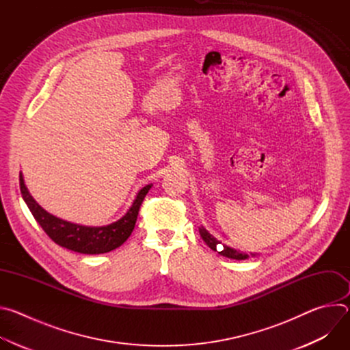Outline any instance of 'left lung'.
Instances as JSON below:
<instances>
[{
    "mask_svg": "<svg viewBox=\"0 0 350 350\" xmlns=\"http://www.w3.org/2000/svg\"><path fill=\"white\" fill-rule=\"evenodd\" d=\"M199 234H201L202 239L205 241V243L212 249V251H219V254L224 258H228V259H235V260H245L249 258V255L243 254V252H239L237 251V249L234 247H230L227 245H220V242L205 228V227H199ZM252 256H256V254H251Z\"/></svg>",
    "mask_w": 350,
    "mask_h": 350,
    "instance_id": "obj_1",
    "label": "left lung"
}]
</instances>
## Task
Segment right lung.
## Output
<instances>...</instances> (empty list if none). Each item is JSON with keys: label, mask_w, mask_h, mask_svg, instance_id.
<instances>
[{"label": "right lung", "mask_w": 350, "mask_h": 350, "mask_svg": "<svg viewBox=\"0 0 350 350\" xmlns=\"http://www.w3.org/2000/svg\"><path fill=\"white\" fill-rule=\"evenodd\" d=\"M19 181H21V192L23 196V201L26 202L27 208L30 209L37 223L46 232V235L59 246L66 247L69 251L85 254V255L107 254L126 242V239L131 235L134 230L138 211L144 201V198L152 187V184L142 187L135 195L133 205L118 221H113L108 226H101V227H90V226H80L76 223H70L51 213H48L30 195L25 184L22 172L19 174Z\"/></svg>", "instance_id": "add662e5"}]
</instances>
